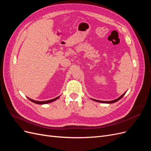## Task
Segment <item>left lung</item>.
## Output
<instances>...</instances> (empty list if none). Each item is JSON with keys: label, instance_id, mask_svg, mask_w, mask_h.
Returning <instances> with one entry per match:
<instances>
[{"label": "left lung", "instance_id": "8db88e82", "mask_svg": "<svg viewBox=\"0 0 151 151\" xmlns=\"http://www.w3.org/2000/svg\"><path fill=\"white\" fill-rule=\"evenodd\" d=\"M125 94V93H124V94H123L120 97H119L118 98V99H115V100H113V101H99V100H96V99H93V100H94V101H98V102H100V103H115V102H116V101H118V100H120L123 96H124V94Z\"/></svg>", "mask_w": 151, "mask_h": 151}]
</instances>
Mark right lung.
<instances>
[{
  "label": "right lung",
  "instance_id": "1",
  "mask_svg": "<svg viewBox=\"0 0 151 151\" xmlns=\"http://www.w3.org/2000/svg\"><path fill=\"white\" fill-rule=\"evenodd\" d=\"M59 98V96L54 98V99H50V100H48V101H35V100H33L31 99L30 98H28V99L30 100L31 101H32L33 103H35L36 104H47V103H51V102H53L54 101H55L56 99H57L58 98Z\"/></svg>",
  "mask_w": 151,
  "mask_h": 151
}]
</instances>
